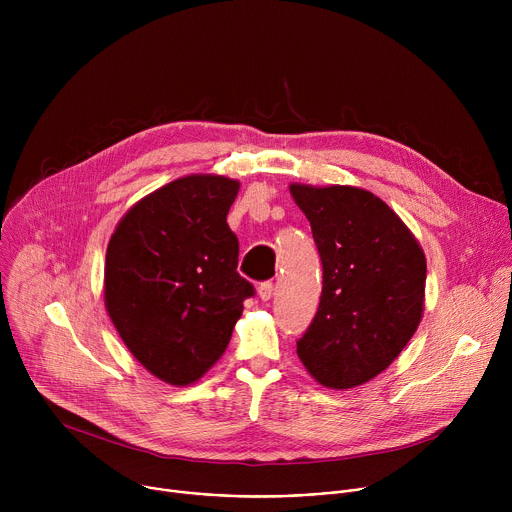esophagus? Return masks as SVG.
<instances>
[{
	"instance_id": "1",
	"label": "esophagus",
	"mask_w": 512,
	"mask_h": 512,
	"mask_svg": "<svg viewBox=\"0 0 512 512\" xmlns=\"http://www.w3.org/2000/svg\"><path fill=\"white\" fill-rule=\"evenodd\" d=\"M257 294H259V298H261L263 302L271 300V296H273V283H271V281H263V283H259V287H257Z\"/></svg>"
}]
</instances>
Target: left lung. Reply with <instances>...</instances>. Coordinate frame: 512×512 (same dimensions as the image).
I'll list each match as a JSON object with an SVG mask.
<instances>
[{"label":"left lung","mask_w":512,"mask_h":512,"mask_svg":"<svg viewBox=\"0 0 512 512\" xmlns=\"http://www.w3.org/2000/svg\"><path fill=\"white\" fill-rule=\"evenodd\" d=\"M289 192L310 221L324 269L320 306L298 356L320 385L358 387L389 367L421 322L423 249L369 190L291 184Z\"/></svg>","instance_id":"obj_1"}]
</instances>
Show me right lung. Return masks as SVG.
Listing matches in <instances>:
<instances>
[{"mask_svg":"<svg viewBox=\"0 0 512 512\" xmlns=\"http://www.w3.org/2000/svg\"><path fill=\"white\" fill-rule=\"evenodd\" d=\"M239 182L192 174L133 204L107 245L105 308L129 352L168 385L196 383L229 346L243 302L227 214Z\"/></svg>","mask_w":512,"mask_h":512,"instance_id":"1","label":"right lung"}]
</instances>
